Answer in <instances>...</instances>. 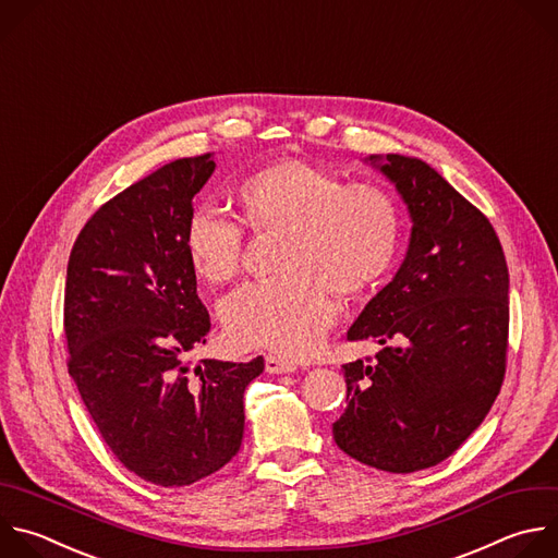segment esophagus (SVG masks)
I'll list each match as a JSON object with an SVG mask.
<instances>
[{
  "mask_svg": "<svg viewBox=\"0 0 558 558\" xmlns=\"http://www.w3.org/2000/svg\"><path fill=\"white\" fill-rule=\"evenodd\" d=\"M265 367H267L269 375H287V373H293L295 363L287 361L282 356H276V354H267L265 356Z\"/></svg>",
  "mask_w": 558,
  "mask_h": 558,
  "instance_id": "esophagus-1",
  "label": "esophagus"
}]
</instances>
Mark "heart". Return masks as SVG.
Listing matches in <instances>:
<instances>
[{"instance_id": "heart-1", "label": "heart", "mask_w": 558, "mask_h": 558, "mask_svg": "<svg viewBox=\"0 0 558 558\" xmlns=\"http://www.w3.org/2000/svg\"><path fill=\"white\" fill-rule=\"evenodd\" d=\"M243 221L256 234L280 232L278 278L226 298L221 319L236 348L284 356L313 354L339 315V298L361 295L392 267L401 245L397 197L375 181H343L300 157L254 170L239 189ZM197 276L232 280L245 260V228L213 206L193 210L183 234Z\"/></svg>"}]
</instances>
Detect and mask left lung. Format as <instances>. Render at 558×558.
<instances>
[{"mask_svg": "<svg viewBox=\"0 0 558 558\" xmlns=\"http://www.w3.org/2000/svg\"><path fill=\"white\" fill-rule=\"evenodd\" d=\"M375 163L381 159L369 157ZM412 217L408 256L348 330L375 359L343 363L337 447L390 473L447 460L486 418L506 375L508 267L488 219L429 163L379 166Z\"/></svg>", "mask_w": 558, "mask_h": 558, "instance_id": "left-lung-1", "label": "left lung"}]
</instances>
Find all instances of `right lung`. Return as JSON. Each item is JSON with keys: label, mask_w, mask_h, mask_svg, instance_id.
I'll use <instances>...</instances> for the list:
<instances>
[{"label": "right lung", "mask_w": 558, "mask_h": 558, "mask_svg": "<svg viewBox=\"0 0 558 558\" xmlns=\"http://www.w3.org/2000/svg\"><path fill=\"white\" fill-rule=\"evenodd\" d=\"M213 153L181 157L102 204L68 263V369L111 453L157 486H189L241 449L250 363L185 356L206 343L210 315L183 234Z\"/></svg>", "instance_id": "obj_1"}]
</instances>
